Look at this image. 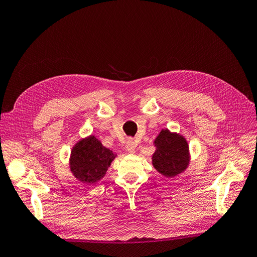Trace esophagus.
I'll return each instance as SVG.
<instances>
[{"label":"esophagus","mask_w":257,"mask_h":257,"mask_svg":"<svg viewBox=\"0 0 257 257\" xmlns=\"http://www.w3.org/2000/svg\"><path fill=\"white\" fill-rule=\"evenodd\" d=\"M136 146L137 145H136L134 139H132V138L127 139V142H126V151L128 153H134L135 150H136Z\"/></svg>","instance_id":"1"}]
</instances>
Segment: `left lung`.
Segmentation results:
<instances>
[{
  "mask_svg": "<svg viewBox=\"0 0 257 257\" xmlns=\"http://www.w3.org/2000/svg\"><path fill=\"white\" fill-rule=\"evenodd\" d=\"M154 144L157 150L152 157V164L162 175L175 177L189 165V147L182 136L163 130Z\"/></svg>",
  "mask_w": 257,
  "mask_h": 257,
  "instance_id": "8db88e82",
  "label": "left lung"
}]
</instances>
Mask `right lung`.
Instances as JSON below:
<instances>
[{
	"label": "right lung",
	"mask_w": 257,
	"mask_h": 257,
	"mask_svg": "<svg viewBox=\"0 0 257 257\" xmlns=\"http://www.w3.org/2000/svg\"><path fill=\"white\" fill-rule=\"evenodd\" d=\"M115 155L94 136L77 144L72 150L71 169L82 182L94 183L102 179Z\"/></svg>",
	"instance_id": "1"
}]
</instances>
